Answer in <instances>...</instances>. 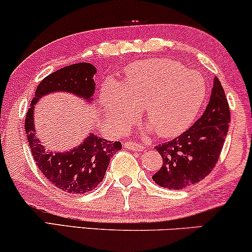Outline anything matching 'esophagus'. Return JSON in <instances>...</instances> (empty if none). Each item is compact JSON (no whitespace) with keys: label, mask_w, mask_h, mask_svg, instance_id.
<instances>
[{"label":"esophagus","mask_w":252,"mask_h":252,"mask_svg":"<svg viewBox=\"0 0 252 252\" xmlns=\"http://www.w3.org/2000/svg\"><path fill=\"white\" fill-rule=\"evenodd\" d=\"M124 148L132 150V151H144V146H143L142 144H138V143H136V142H131V141L124 143Z\"/></svg>","instance_id":"obj_1"}]
</instances>
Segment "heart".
I'll use <instances>...</instances> for the list:
<instances>
[{"instance_id": "1", "label": "heart", "mask_w": 252, "mask_h": 252, "mask_svg": "<svg viewBox=\"0 0 252 252\" xmlns=\"http://www.w3.org/2000/svg\"><path fill=\"white\" fill-rule=\"evenodd\" d=\"M207 86L196 71L170 59H149L126 68V84L108 81L102 89V106L108 120L124 129L144 107L146 120L161 137H174L193 122L206 97Z\"/></svg>"}]
</instances>
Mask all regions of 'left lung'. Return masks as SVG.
I'll return each mask as SVG.
<instances>
[{"label": "left lung", "instance_id": "8db88e82", "mask_svg": "<svg viewBox=\"0 0 252 252\" xmlns=\"http://www.w3.org/2000/svg\"><path fill=\"white\" fill-rule=\"evenodd\" d=\"M230 123L224 89L215 76L205 113L190 128L170 142L156 146L163 166L152 179L168 189H183L206 178L218 163Z\"/></svg>", "mask_w": 252, "mask_h": 252}]
</instances>
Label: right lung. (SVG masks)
<instances>
[{
  "instance_id": "right-lung-1",
  "label": "right lung",
  "mask_w": 252,
  "mask_h": 252,
  "mask_svg": "<svg viewBox=\"0 0 252 252\" xmlns=\"http://www.w3.org/2000/svg\"><path fill=\"white\" fill-rule=\"evenodd\" d=\"M95 72L91 63H79L51 73L37 86L36 96L25 117V133L38 168L53 186L66 193L84 194L96 189L103 180L111 157L122 149V144L92 133L71 151L47 152L34 135V104L43 95L53 92H69L89 101L95 91Z\"/></svg>"
}]
</instances>
